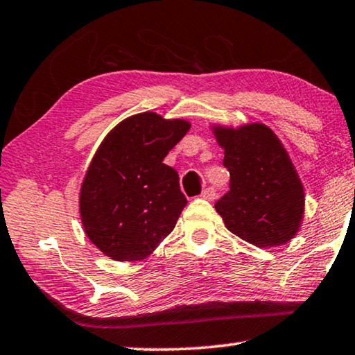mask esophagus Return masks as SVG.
<instances>
[{"mask_svg":"<svg viewBox=\"0 0 355 355\" xmlns=\"http://www.w3.org/2000/svg\"><path fill=\"white\" fill-rule=\"evenodd\" d=\"M216 196H217V193H216V190H214L212 187H209V189H205V190H202V193H201V198H205V200H209V201L216 200Z\"/></svg>","mask_w":355,"mask_h":355,"instance_id":"obj_1","label":"esophagus"}]
</instances>
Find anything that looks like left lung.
<instances>
[{"mask_svg": "<svg viewBox=\"0 0 355 355\" xmlns=\"http://www.w3.org/2000/svg\"><path fill=\"white\" fill-rule=\"evenodd\" d=\"M225 149L230 191L216 202L225 226L257 247L291 241L304 218V187L280 139L259 123L214 127Z\"/></svg>", "mask_w": 355, "mask_h": 355, "instance_id": "1", "label": "left lung"}]
</instances>
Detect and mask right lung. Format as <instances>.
<instances>
[{
  "instance_id": "add662e5",
  "label": "right lung",
  "mask_w": 355,
  "mask_h": 355,
  "mask_svg": "<svg viewBox=\"0 0 355 355\" xmlns=\"http://www.w3.org/2000/svg\"><path fill=\"white\" fill-rule=\"evenodd\" d=\"M190 124L153 112L124 119L103 139L80 190L89 241L114 261L144 259L187 205L179 174L164 164Z\"/></svg>"
}]
</instances>
